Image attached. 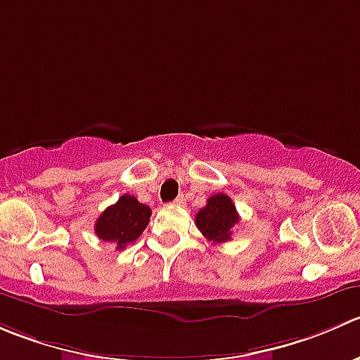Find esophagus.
I'll return each mask as SVG.
<instances>
[{
    "label": "esophagus",
    "instance_id": "esophagus-1",
    "mask_svg": "<svg viewBox=\"0 0 360 360\" xmlns=\"http://www.w3.org/2000/svg\"><path fill=\"white\" fill-rule=\"evenodd\" d=\"M184 204H186V200H184V195H179V197L174 200V205H177V207H183Z\"/></svg>",
    "mask_w": 360,
    "mask_h": 360
}]
</instances>
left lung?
<instances>
[{
  "label": "left lung",
  "mask_w": 360,
  "mask_h": 360,
  "mask_svg": "<svg viewBox=\"0 0 360 360\" xmlns=\"http://www.w3.org/2000/svg\"><path fill=\"white\" fill-rule=\"evenodd\" d=\"M195 223L202 236L211 243H226L232 239V230L239 223V214L229 195L216 193L209 197L205 207L197 212Z\"/></svg>",
  "instance_id": "1"
}]
</instances>
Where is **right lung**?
I'll list each match as a JSON object with an SVG mask.
<instances>
[{"mask_svg":"<svg viewBox=\"0 0 360 360\" xmlns=\"http://www.w3.org/2000/svg\"><path fill=\"white\" fill-rule=\"evenodd\" d=\"M151 218V207L141 204L131 195H123L116 204L109 205L95 223V232L105 243L116 244V250H123L127 244L141 237Z\"/></svg>","mask_w":360,"mask_h":360,"instance_id":"add662e5","label":"right lung"}]
</instances>
